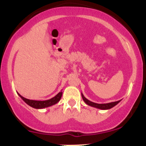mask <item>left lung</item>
Returning <instances> with one entry per match:
<instances>
[{"label": "left lung", "mask_w": 146, "mask_h": 146, "mask_svg": "<svg viewBox=\"0 0 146 146\" xmlns=\"http://www.w3.org/2000/svg\"><path fill=\"white\" fill-rule=\"evenodd\" d=\"M82 98L84 102L88 104V106H90L92 107H95V108H99V109L101 110H108L112 108L113 107L116 106L117 104L119 103L121 100L117 102H110V103H107V104H97V103H94L93 102H90V100H87V99L84 96V95L82 93Z\"/></svg>", "instance_id": "1"}]
</instances>
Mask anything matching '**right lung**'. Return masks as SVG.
<instances>
[{
    "label": "right lung",
    "mask_w": 146,
    "mask_h": 146,
    "mask_svg": "<svg viewBox=\"0 0 146 146\" xmlns=\"http://www.w3.org/2000/svg\"><path fill=\"white\" fill-rule=\"evenodd\" d=\"M18 95L22 98V100L24 101L27 104L30 106L32 108H36V109H42V108H47V107L51 106L56 104L58 102L60 101V99L62 98V92L60 91V93H58L56 96L53 97V98L50 99L48 100H44V101H37V100H31L29 99L25 98L24 97H23L19 93H18Z\"/></svg>",
    "instance_id": "add662e5"
}]
</instances>
